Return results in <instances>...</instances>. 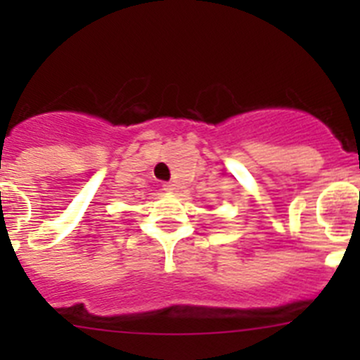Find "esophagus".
Segmentation results:
<instances>
[{
	"label": "esophagus",
	"instance_id": "obj_1",
	"mask_svg": "<svg viewBox=\"0 0 360 360\" xmlns=\"http://www.w3.org/2000/svg\"><path fill=\"white\" fill-rule=\"evenodd\" d=\"M162 186H163V191H174V190H176V184H172V183H163Z\"/></svg>",
	"mask_w": 360,
	"mask_h": 360
}]
</instances>
